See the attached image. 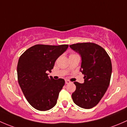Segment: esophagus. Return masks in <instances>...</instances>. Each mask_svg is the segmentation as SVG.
Masks as SVG:
<instances>
[{"instance_id":"34e87169","label":"esophagus","mask_w":127,"mask_h":127,"mask_svg":"<svg viewBox=\"0 0 127 127\" xmlns=\"http://www.w3.org/2000/svg\"><path fill=\"white\" fill-rule=\"evenodd\" d=\"M70 83H71V82L69 80H65V84H70Z\"/></svg>"}]
</instances>
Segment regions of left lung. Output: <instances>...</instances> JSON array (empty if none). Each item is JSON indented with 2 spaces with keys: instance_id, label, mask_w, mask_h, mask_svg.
Instances as JSON below:
<instances>
[{
  "instance_id": "1",
  "label": "left lung",
  "mask_w": 127,
  "mask_h": 127,
  "mask_svg": "<svg viewBox=\"0 0 127 127\" xmlns=\"http://www.w3.org/2000/svg\"><path fill=\"white\" fill-rule=\"evenodd\" d=\"M70 47L80 55V71L84 76V83H74L76 89L72 99L78 106L91 109L99 103L109 85L112 73L110 57L102 47L93 43L73 44Z\"/></svg>"
}]
</instances>
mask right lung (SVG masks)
<instances>
[{"label":"right lung","instance_id":"add662e5","mask_svg":"<svg viewBox=\"0 0 127 127\" xmlns=\"http://www.w3.org/2000/svg\"><path fill=\"white\" fill-rule=\"evenodd\" d=\"M68 45L36 44L19 57L17 66L19 86L28 102L35 109L45 111L57 103L60 91L65 84L62 78L56 80L51 72L56 60Z\"/></svg>","mask_w":127,"mask_h":127}]
</instances>
